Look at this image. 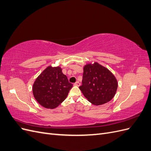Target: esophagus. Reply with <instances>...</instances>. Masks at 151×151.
Listing matches in <instances>:
<instances>
[{
    "label": "esophagus",
    "mask_w": 151,
    "mask_h": 151,
    "mask_svg": "<svg viewBox=\"0 0 151 151\" xmlns=\"http://www.w3.org/2000/svg\"><path fill=\"white\" fill-rule=\"evenodd\" d=\"M74 86H80V83H79V82L77 81L76 83H74Z\"/></svg>",
    "instance_id": "34e87169"
}]
</instances>
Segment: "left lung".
Segmentation results:
<instances>
[{
  "label": "left lung",
  "instance_id": "1",
  "mask_svg": "<svg viewBox=\"0 0 151 151\" xmlns=\"http://www.w3.org/2000/svg\"><path fill=\"white\" fill-rule=\"evenodd\" d=\"M83 84L79 87L84 97L94 105L106 103L113 98L118 88L115 76L98 62L84 66Z\"/></svg>",
  "mask_w": 151,
  "mask_h": 151
}]
</instances>
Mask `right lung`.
I'll list each match as a JSON object with an SVG mask.
<instances>
[{
	"mask_svg": "<svg viewBox=\"0 0 151 151\" xmlns=\"http://www.w3.org/2000/svg\"><path fill=\"white\" fill-rule=\"evenodd\" d=\"M60 66H48L38 76L33 84V94L44 108L54 109L67 98L72 84L62 73Z\"/></svg>",
	"mask_w": 151,
	"mask_h": 151,
	"instance_id": "add662e5",
	"label": "right lung"
}]
</instances>
